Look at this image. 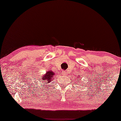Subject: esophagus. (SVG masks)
<instances>
[{
    "label": "esophagus",
    "mask_w": 121,
    "mask_h": 121,
    "mask_svg": "<svg viewBox=\"0 0 121 121\" xmlns=\"http://www.w3.org/2000/svg\"><path fill=\"white\" fill-rule=\"evenodd\" d=\"M62 74H63V76H66V75L67 74V71H63L62 72Z\"/></svg>",
    "instance_id": "esophagus-1"
}]
</instances>
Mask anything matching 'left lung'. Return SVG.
Returning <instances> with one entry per match:
<instances>
[{
  "mask_svg": "<svg viewBox=\"0 0 121 121\" xmlns=\"http://www.w3.org/2000/svg\"><path fill=\"white\" fill-rule=\"evenodd\" d=\"M80 78H81V76H80V75H78V77H77V79H80Z\"/></svg>",
  "mask_w": 121,
  "mask_h": 121,
  "instance_id": "left-lung-1",
  "label": "left lung"
}]
</instances>
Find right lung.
<instances>
[{
    "label": "right lung",
    "mask_w": 121,
    "mask_h": 121,
    "mask_svg": "<svg viewBox=\"0 0 121 121\" xmlns=\"http://www.w3.org/2000/svg\"><path fill=\"white\" fill-rule=\"evenodd\" d=\"M55 73L52 70L48 71L44 74L41 76L40 78V81L39 84H41L42 86H46L47 84H49L52 80H53V77H54ZM47 87V86H45Z\"/></svg>",
    "instance_id": "obj_1"
}]
</instances>
